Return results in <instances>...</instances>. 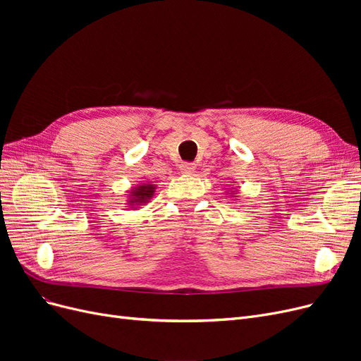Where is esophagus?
I'll list each match as a JSON object with an SVG mask.
<instances>
[{"mask_svg":"<svg viewBox=\"0 0 361 361\" xmlns=\"http://www.w3.org/2000/svg\"><path fill=\"white\" fill-rule=\"evenodd\" d=\"M180 171L185 173V174H192L195 171V166L191 162H185L180 166Z\"/></svg>","mask_w":361,"mask_h":361,"instance_id":"34e87169","label":"esophagus"}]
</instances>
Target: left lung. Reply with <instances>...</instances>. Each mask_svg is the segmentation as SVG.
Wrapping results in <instances>:
<instances>
[{
    "label": "left lung",
    "mask_w": 361,
    "mask_h": 361,
    "mask_svg": "<svg viewBox=\"0 0 361 361\" xmlns=\"http://www.w3.org/2000/svg\"><path fill=\"white\" fill-rule=\"evenodd\" d=\"M231 194H232V192H231Z\"/></svg>",
    "instance_id": "1"
}]
</instances>
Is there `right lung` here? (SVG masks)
I'll use <instances>...</instances> for the list:
<instances>
[{"instance_id": "add662e5", "label": "right lung", "mask_w": 361, "mask_h": 361, "mask_svg": "<svg viewBox=\"0 0 361 361\" xmlns=\"http://www.w3.org/2000/svg\"><path fill=\"white\" fill-rule=\"evenodd\" d=\"M157 190V185L154 183H140L135 185V187L129 191L128 194V204L129 207H138L141 204L149 203V200L154 197Z\"/></svg>"}]
</instances>
